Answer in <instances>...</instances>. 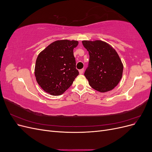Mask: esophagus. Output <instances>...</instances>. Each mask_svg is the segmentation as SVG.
Masks as SVG:
<instances>
[{"label":"esophagus","instance_id":"34e87169","mask_svg":"<svg viewBox=\"0 0 152 152\" xmlns=\"http://www.w3.org/2000/svg\"><path fill=\"white\" fill-rule=\"evenodd\" d=\"M84 69H81V70H79V73H80V74H82V73H84Z\"/></svg>","mask_w":152,"mask_h":152}]
</instances>
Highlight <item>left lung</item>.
Here are the masks:
<instances>
[{
    "label": "left lung",
    "instance_id": "1",
    "mask_svg": "<svg viewBox=\"0 0 152 152\" xmlns=\"http://www.w3.org/2000/svg\"><path fill=\"white\" fill-rule=\"evenodd\" d=\"M89 51V67L84 75L90 86L100 93L113 89L121 80L123 63L113 48L100 40H83Z\"/></svg>",
    "mask_w": 152,
    "mask_h": 152
}]
</instances>
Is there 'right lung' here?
I'll list each match as a JSON object with an SVG mask.
<instances>
[{
	"label": "right lung",
	"mask_w": 152,
	"mask_h": 152,
	"mask_svg": "<svg viewBox=\"0 0 152 152\" xmlns=\"http://www.w3.org/2000/svg\"><path fill=\"white\" fill-rule=\"evenodd\" d=\"M79 42L66 39L50 44L36 59V80L45 92L53 96L63 94L79 74L76 69L73 49Z\"/></svg>",
	"instance_id": "1"
}]
</instances>
